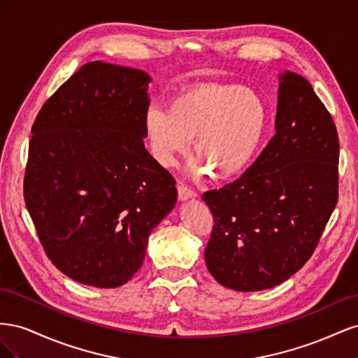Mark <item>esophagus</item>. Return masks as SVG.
<instances>
[{
  "label": "esophagus",
  "mask_w": 358,
  "mask_h": 358,
  "mask_svg": "<svg viewBox=\"0 0 358 358\" xmlns=\"http://www.w3.org/2000/svg\"><path fill=\"white\" fill-rule=\"evenodd\" d=\"M178 194H179V200L180 201H187V200H191V199H196L197 197L196 191H192L191 188H188L185 185H179L178 187Z\"/></svg>",
  "instance_id": "obj_1"
}]
</instances>
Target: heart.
I'll return each instance as SVG.
<instances>
[{
	"label": "heart",
	"instance_id": "1",
	"mask_svg": "<svg viewBox=\"0 0 358 358\" xmlns=\"http://www.w3.org/2000/svg\"><path fill=\"white\" fill-rule=\"evenodd\" d=\"M266 125L264 100L239 85H201L176 95L169 107L150 106L143 116L150 154L161 166H175L192 137L196 176L209 166L220 178L239 175L262 145Z\"/></svg>",
	"mask_w": 358,
	"mask_h": 358
}]
</instances>
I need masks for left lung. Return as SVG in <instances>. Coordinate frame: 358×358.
I'll use <instances>...</instances> for the list:
<instances>
[{"instance_id": "8db88e82", "label": "left lung", "mask_w": 358, "mask_h": 358, "mask_svg": "<svg viewBox=\"0 0 358 358\" xmlns=\"http://www.w3.org/2000/svg\"><path fill=\"white\" fill-rule=\"evenodd\" d=\"M275 136L243 175L203 194L213 215L204 249L225 288L262 291L300 270L338 203V131L303 76L279 74Z\"/></svg>"}]
</instances>
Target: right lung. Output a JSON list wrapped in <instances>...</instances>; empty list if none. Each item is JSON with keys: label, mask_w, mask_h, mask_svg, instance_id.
Returning a JSON list of instances; mask_svg holds the SVG:
<instances>
[{"label": "right lung", "mask_w": 358, "mask_h": 358, "mask_svg": "<svg viewBox=\"0 0 358 358\" xmlns=\"http://www.w3.org/2000/svg\"><path fill=\"white\" fill-rule=\"evenodd\" d=\"M150 80L137 69L85 64L31 129L28 212L50 262L85 285L128 282L178 200L175 179L143 143Z\"/></svg>", "instance_id": "add662e5"}]
</instances>
